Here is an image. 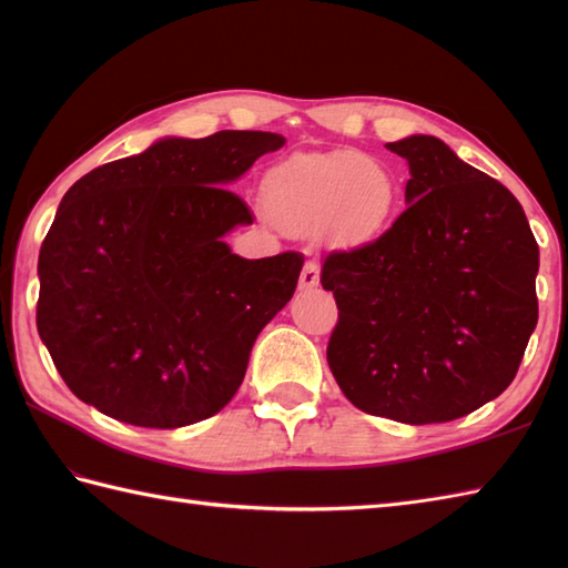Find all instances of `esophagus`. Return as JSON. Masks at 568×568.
Returning a JSON list of instances; mask_svg holds the SVG:
<instances>
[{
    "label": "esophagus",
    "mask_w": 568,
    "mask_h": 568,
    "mask_svg": "<svg viewBox=\"0 0 568 568\" xmlns=\"http://www.w3.org/2000/svg\"><path fill=\"white\" fill-rule=\"evenodd\" d=\"M320 283V265L317 261H307L303 273H300V287L303 291H312V287H317Z\"/></svg>",
    "instance_id": "esophagus-1"
}]
</instances>
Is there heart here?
Here are the masks:
<instances>
[{
	"label": "heart",
	"mask_w": 568,
	"mask_h": 568,
	"mask_svg": "<svg viewBox=\"0 0 568 568\" xmlns=\"http://www.w3.org/2000/svg\"><path fill=\"white\" fill-rule=\"evenodd\" d=\"M261 197L285 232L324 229L339 244L358 246L390 226L397 180L388 165L356 151L300 153L271 168Z\"/></svg>",
	"instance_id": "obj_1"
}]
</instances>
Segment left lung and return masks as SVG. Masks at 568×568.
Segmentation results:
<instances>
[{
  "instance_id": "obj_1",
  "label": "left lung",
  "mask_w": 568,
  "mask_h": 568,
  "mask_svg": "<svg viewBox=\"0 0 568 568\" xmlns=\"http://www.w3.org/2000/svg\"><path fill=\"white\" fill-rule=\"evenodd\" d=\"M409 165L407 210L376 241L332 251L339 322L327 361L368 415L432 425L513 383L537 327L539 248L523 204L434 136L385 146Z\"/></svg>"
}]
</instances>
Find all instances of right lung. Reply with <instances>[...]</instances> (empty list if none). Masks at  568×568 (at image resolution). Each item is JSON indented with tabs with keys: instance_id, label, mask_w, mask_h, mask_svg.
Returning <instances> with one entry per match:
<instances>
[{
	"instance_id": "1",
	"label": "right lung",
	"mask_w": 568,
	"mask_h": 568,
	"mask_svg": "<svg viewBox=\"0 0 568 568\" xmlns=\"http://www.w3.org/2000/svg\"><path fill=\"white\" fill-rule=\"evenodd\" d=\"M281 146L271 131L163 139L65 192L39 253L36 327L82 403L175 429L232 400L305 258L232 253L222 236L253 214L224 185Z\"/></svg>"
}]
</instances>
